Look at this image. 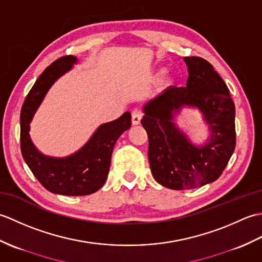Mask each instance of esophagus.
Masks as SVG:
<instances>
[{
  "label": "esophagus",
  "mask_w": 262,
  "mask_h": 262,
  "mask_svg": "<svg viewBox=\"0 0 262 262\" xmlns=\"http://www.w3.org/2000/svg\"><path fill=\"white\" fill-rule=\"evenodd\" d=\"M142 114L140 111H133L132 113V124L133 125H140L141 124V120H142Z\"/></svg>",
  "instance_id": "1"
}]
</instances>
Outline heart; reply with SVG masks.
<instances>
[{"label": "heart", "mask_w": 262, "mask_h": 262, "mask_svg": "<svg viewBox=\"0 0 262 262\" xmlns=\"http://www.w3.org/2000/svg\"><path fill=\"white\" fill-rule=\"evenodd\" d=\"M163 73V70H160L159 72H157V73H154V77H158L159 75H161V74H162ZM172 82H173V81H172V77H165V79L162 81V84L164 85V86H168V85H170L171 84V83Z\"/></svg>", "instance_id": "heart-1"}]
</instances>
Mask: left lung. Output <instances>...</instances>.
Returning <instances> with one entry per match:
<instances>
[{
	"instance_id": "obj_1",
	"label": "left lung",
	"mask_w": 262,
	"mask_h": 262,
	"mask_svg": "<svg viewBox=\"0 0 262 262\" xmlns=\"http://www.w3.org/2000/svg\"><path fill=\"white\" fill-rule=\"evenodd\" d=\"M183 60L187 85L169 86L149 100L142 119L154 179L174 190L219 179L235 148V107L229 88L206 59L191 56ZM183 105L198 107L210 126L211 136L203 147L192 144L173 122Z\"/></svg>"
}]
</instances>
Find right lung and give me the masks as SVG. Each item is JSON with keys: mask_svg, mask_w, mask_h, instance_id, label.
I'll list each match as a JSON object with an SVG mask.
<instances>
[{"mask_svg": "<svg viewBox=\"0 0 262 262\" xmlns=\"http://www.w3.org/2000/svg\"><path fill=\"white\" fill-rule=\"evenodd\" d=\"M76 60V57L69 55L49 65L28 93L20 114L22 157L48 191L64 196H85L104 185L115 144L132 125V116L127 111L118 119L100 126L84 146L68 158L47 157L38 151L29 135L30 121L49 88L73 68Z\"/></svg>", "mask_w": 262, "mask_h": 262, "instance_id": "add662e5", "label": "right lung"}]
</instances>
